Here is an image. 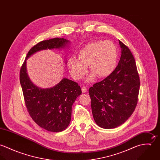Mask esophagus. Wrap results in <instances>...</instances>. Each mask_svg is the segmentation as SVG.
<instances>
[{"label":"esophagus","instance_id":"34e87169","mask_svg":"<svg viewBox=\"0 0 160 160\" xmlns=\"http://www.w3.org/2000/svg\"><path fill=\"white\" fill-rule=\"evenodd\" d=\"M81 91H82V92L83 93H85V92H86L87 91H88V89L86 88V87H85V86H82V88H81Z\"/></svg>","mask_w":160,"mask_h":160}]
</instances>
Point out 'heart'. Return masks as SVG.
Here are the masks:
<instances>
[{"label": "heart", "instance_id": "heart-1", "mask_svg": "<svg viewBox=\"0 0 160 160\" xmlns=\"http://www.w3.org/2000/svg\"><path fill=\"white\" fill-rule=\"evenodd\" d=\"M118 60L117 47L110 41H99L88 44L78 52V58L70 57L67 67L72 77L81 79L88 72L89 65L91 75L103 79L109 76L116 67Z\"/></svg>", "mask_w": 160, "mask_h": 160}]
</instances>
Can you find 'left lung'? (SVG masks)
Masks as SVG:
<instances>
[{"mask_svg": "<svg viewBox=\"0 0 160 160\" xmlns=\"http://www.w3.org/2000/svg\"><path fill=\"white\" fill-rule=\"evenodd\" d=\"M121 55L114 71L90 88L92 112L97 124L113 129L125 122L137 106L140 79L129 48L119 41Z\"/></svg>", "mask_w": 160, "mask_h": 160, "instance_id": "obj_1", "label": "left lung"}]
</instances>
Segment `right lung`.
I'll return each instance as SVG.
<instances>
[{
    "instance_id": "1",
    "label": "right lung",
    "mask_w": 160,
    "mask_h": 160,
    "mask_svg": "<svg viewBox=\"0 0 160 160\" xmlns=\"http://www.w3.org/2000/svg\"><path fill=\"white\" fill-rule=\"evenodd\" d=\"M69 43L68 40L58 38L39 42L29 50L20 69V81L28 112L37 124L50 132H61L68 126L72 105L81 94V89L77 82L67 78L51 88L37 87L27 74L26 60L40 50L62 48Z\"/></svg>"
}]
</instances>
